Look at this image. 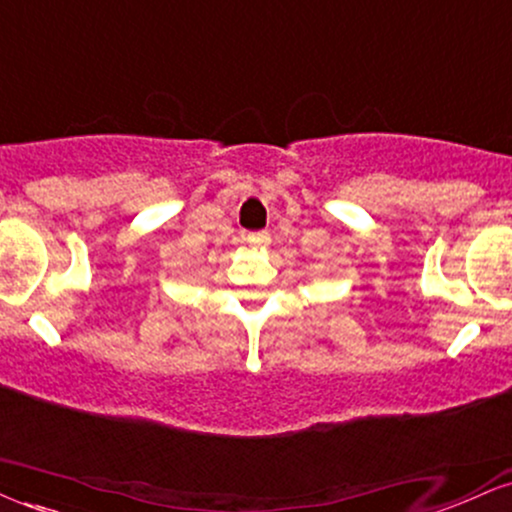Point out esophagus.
<instances>
[{"label": "esophagus", "instance_id": "obj_1", "mask_svg": "<svg viewBox=\"0 0 512 512\" xmlns=\"http://www.w3.org/2000/svg\"><path fill=\"white\" fill-rule=\"evenodd\" d=\"M246 242L254 244V246H268L270 244V234L268 232H251L249 237H246Z\"/></svg>", "mask_w": 512, "mask_h": 512}]
</instances>
